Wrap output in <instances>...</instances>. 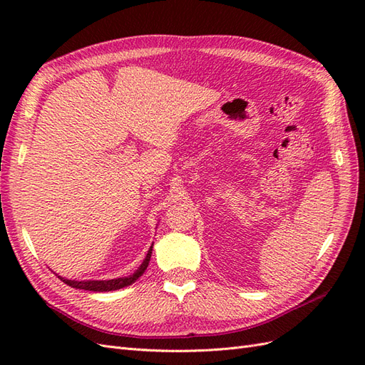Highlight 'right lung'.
Segmentation results:
<instances>
[{
  "label": "right lung",
  "mask_w": 365,
  "mask_h": 365,
  "mask_svg": "<svg viewBox=\"0 0 365 365\" xmlns=\"http://www.w3.org/2000/svg\"><path fill=\"white\" fill-rule=\"evenodd\" d=\"M150 254H152V247L149 248L146 259L143 260V263L140 264V268L132 274L128 275V277H120V279H113V280H90V282H77V280H67L59 277L63 283H67L71 288L76 289H85V291H93V292H108V291H115V289H121L126 288V286L134 283L137 279H140L143 272L146 271L149 260H150Z\"/></svg>",
  "instance_id": "obj_1"
}]
</instances>
